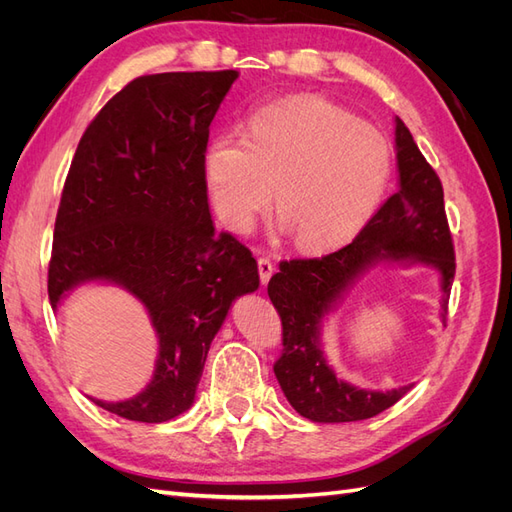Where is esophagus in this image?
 <instances>
[{
    "instance_id": "obj_1",
    "label": "esophagus",
    "mask_w": 512,
    "mask_h": 512,
    "mask_svg": "<svg viewBox=\"0 0 512 512\" xmlns=\"http://www.w3.org/2000/svg\"><path fill=\"white\" fill-rule=\"evenodd\" d=\"M273 271H275V267H273L271 258H269V256H260V258H258V273H260V282H262V284H267V282L271 280Z\"/></svg>"
}]
</instances>
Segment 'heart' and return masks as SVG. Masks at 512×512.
<instances>
[{
	"label": "heart",
	"mask_w": 512,
	"mask_h": 512,
	"mask_svg": "<svg viewBox=\"0 0 512 512\" xmlns=\"http://www.w3.org/2000/svg\"><path fill=\"white\" fill-rule=\"evenodd\" d=\"M391 166L376 130L320 98L262 108L243 136L222 132L203 153L205 190L228 228H250L275 188L277 218L301 250L352 239L376 211Z\"/></svg>",
	"instance_id": "obj_1"
}]
</instances>
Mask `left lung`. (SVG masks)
Returning <instances> with one entry per match:
<instances>
[{
    "label": "left lung",
    "instance_id": "obj_1",
    "mask_svg": "<svg viewBox=\"0 0 512 512\" xmlns=\"http://www.w3.org/2000/svg\"><path fill=\"white\" fill-rule=\"evenodd\" d=\"M399 190L384 200L352 243L320 258L282 260L267 286L282 320V354L273 371L290 406L314 423L365 421L391 408L412 384L386 393L337 380L320 350V322L356 275L378 260H414L440 271L442 320L455 277V247L436 170L418 151L410 130L395 119Z\"/></svg>",
    "mask_w": 512,
    "mask_h": 512
}]
</instances>
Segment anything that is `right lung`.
<instances>
[{
    "mask_svg": "<svg viewBox=\"0 0 512 512\" xmlns=\"http://www.w3.org/2000/svg\"><path fill=\"white\" fill-rule=\"evenodd\" d=\"M237 70L130 81L91 119L61 192L49 299L113 282L141 301L160 339L153 378L132 399L96 401L138 423L194 404L209 346L237 297L260 284L252 252L215 232L203 179L209 126Z\"/></svg>",
    "mask_w": 512,
    "mask_h": 512,
    "instance_id": "add662e5",
    "label": "right lung"
}]
</instances>
